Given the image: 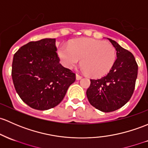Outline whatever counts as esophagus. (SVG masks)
Returning a JSON list of instances; mask_svg holds the SVG:
<instances>
[{"mask_svg":"<svg viewBox=\"0 0 148 148\" xmlns=\"http://www.w3.org/2000/svg\"><path fill=\"white\" fill-rule=\"evenodd\" d=\"M82 78V77L81 75H79V74H76V79H77V80H79V79H81Z\"/></svg>","mask_w":148,"mask_h":148,"instance_id":"obj_1","label":"esophagus"}]
</instances>
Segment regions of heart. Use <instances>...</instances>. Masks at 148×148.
Masks as SVG:
<instances>
[{
    "label": "heart",
    "mask_w": 148,
    "mask_h": 148,
    "mask_svg": "<svg viewBox=\"0 0 148 148\" xmlns=\"http://www.w3.org/2000/svg\"><path fill=\"white\" fill-rule=\"evenodd\" d=\"M58 55L62 64L69 69L82 59V70L93 77L106 75L116 60V49L111 44L91 38L77 39L69 46L60 47Z\"/></svg>",
    "instance_id": "1"
}]
</instances>
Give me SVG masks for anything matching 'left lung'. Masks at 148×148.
Segmentation results:
<instances>
[{
	"label": "left lung",
	"mask_w": 148,
	"mask_h": 148,
	"mask_svg": "<svg viewBox=\"0 0 148 148\" xmlns=\"http://www.w3.org/2000/svg\"><path fill=\"white\" fill-rule=\"evenodd\" d=\"M116 50L117 59L107 75L91 79L86 91L90 103L103 112H112L123 106L131 98L138 77V64L133 54L108 38Z\"/></svg>",
	"instance_id": "1"
}]
</instances>
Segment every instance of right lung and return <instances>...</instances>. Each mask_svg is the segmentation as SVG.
Segmentation results:
<instances>
[{
    "instance_id": "right-lung-1",
    "label": "right lung",
    "mask_w": 148,
    "mask_h": 148,
    "mask_svg": "<svg viewBox=\"0 0 148 148\" xmlns=\"http://www.w3.org/2000/svg\"><path fill=\"white\" fill-rule=\"evenodd\" d=\"M55 39L29 42L13 56L12 79L16 92L34 109L48 110L63 100L76 74L60 63Z\"/></svg>"
}]
</instances>
